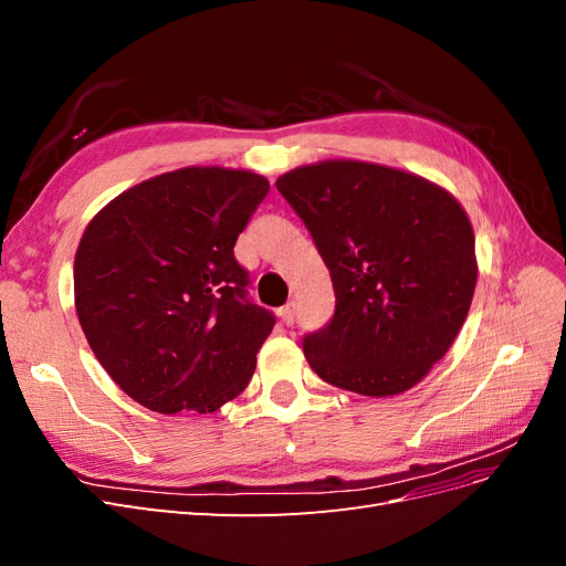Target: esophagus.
I'll return each instance as SVG.
<instances>
[{
  "label": "esophagus",
  "mask_w": 566,
  "mask_h": 566,
  "mask_svg": "<svg viewBox=\"0 0 566 566\" xmlns=\"http://www.w3.org/2000/svg\"><path fill=\"white\" fill-rule=\"evenodd\" d=\"M279 316H281V321H283L285 325H293V323H295V302L285 304L283 310L279 312Z\"/></svg>",
  "instance_id": "34e87169"
}]
</instances>
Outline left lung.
Returning <instances> with one entry per match:
<instances>
[{
    "instance_id": "left-lung-1",
    "label": "left lung",
    "mask_w": 566,
    "mask_h": 566,
    "mask_svg": "<svg viewBox=\"0 0 566 566\" xmlns=\"http://www.w3.org/2000/svg\"><path fill=\"white\" fill-rule=\"evenodd\" d=\"M331 271L333 321L304 356L333 387L394 397L416 387L468 318L474 231L434 181L397 167L323 160L276 179Z\"/></svg>"
}]
</instances>
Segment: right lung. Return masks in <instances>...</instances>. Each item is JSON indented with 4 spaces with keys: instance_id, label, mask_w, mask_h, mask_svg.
<instances>
[{
    "instance_id": "1",
    "label": "right lung",
    "mask_w": 566,
    "mask_h": 566,
    "mask_svg": "<svg viewBox=\"0 0 566 566\" xmlns=\"http://www.w3.org/2000/svg\"><path fill=\"white\" fill-rule=\"evenodd\" d=\"M269 181L181 167L127 188L82 233L75 310L98 364L156 413H214L254 373L273 318L233 245Z\"/></svg>"
}]
</instances>
